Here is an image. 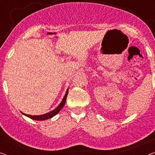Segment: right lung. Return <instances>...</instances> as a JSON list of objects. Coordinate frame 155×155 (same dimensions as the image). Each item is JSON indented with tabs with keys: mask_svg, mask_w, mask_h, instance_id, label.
Instances as JSON below:
<instances>
[{
	"mask_svg": "<svg viewBox=\"0 0 155 155\" xmlns=\"http://www.w3.org/2000/svg\"><path fill=\"white\" fill-rule=\"evenodd\" d=\"M68 93V88L67 89L66 92H65V96L63 97V99H62V101L60 103L58 107H57L56 109L53 110V111L48 112V113H46L45 114H42V115H38V116H32V115H29V114H26L25 113H22L23 115L27 116V117L30 118L31 119L33 120H47L48 118H51L52 117H54V116H56L57 114L58 113L59 111L62 109V108L64 107L65 104V101H66V98H67V95Z\"/></svg>",
	"mask_w": 155,
	"mask_h": 155,
	"instance_id": "1",
	"label": "right lung"
}]
</instances>
